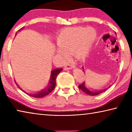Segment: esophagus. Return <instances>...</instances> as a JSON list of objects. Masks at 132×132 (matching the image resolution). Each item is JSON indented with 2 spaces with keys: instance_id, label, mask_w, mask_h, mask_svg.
<instances>
[{
  "instance_id": "obj_1",
  "label": "esophagus",
  "mask_w": 132,
  "mask_h": 132,
  "mask_svg": "<svg viewBox=\"0 0 132 132\" xmlns=\"http://www.w3.org/2000/svg\"><path fill=\"white\" fill-rule=\"evenodd\" d=\"M73 66L72 64H67L65 66H64V70H69V69H71L73 68Z\"/></svg>"
}]
</instances>
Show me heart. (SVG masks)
Masks as SVG:
<instances>
[{"instance_id":"b5f03b06","label":"heart","mask_w":132,"mask_h":132,"mask_svg":"<svg viewBox=\"0 0 132 132\" xmlns=\"http://www.w3.org/2000/svg\"><path fill=\"white\" fill-rule=\"evenodd\" d=\"M96 37L92 28L70 27L62 30L56 39L60 50L57 52L64 59L67 55L74 54L77 59H84L88 55Z\"/></svg>"}]
</instances>
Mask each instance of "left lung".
I'll list each match as a JSON object with an SVG mask.
<instances>
[{
    "label": "left lung",
    "instance_id": "left-lung-1",
    "mask_svg": "<svg viewBox=\"0 0 132 132\" xmlns=\"http://www.w3.org/2000/svg\"><path fill=\"white\" fill-rule=\"evenodd\" d=\"M82 69H83V71H84L83 68H82ZM79 88L81 91H83L84 93L87 94V95H91V96H94V95H98V94H100L104 92L105 91H106L107 90L106 88H105L104 90H98V91H97H97H90V90H88V89L86 87V84H85V82H82V83L81 84H80L79 86Z\"/></svg>",
    "mask_w": 132,
    "mask_h": 132
}]
</instances>
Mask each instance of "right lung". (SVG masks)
<instances>
[{
	"instance_id": "right-lung-1",
	"label": "right lung",
	"mask_w": 132,
	"mask_h": 132,
	"mask_svg": "<svg viewBox=\"0 0 132 132\" xmlns=\"http://www.w3.org/2000/svg\"><path fill=\"white\" fill-rule=\"evenodd\" d=\"M23 28L24 27H22L21 29H23ZM20 30H19V31H20ZM16 34H17V32L16 34H15V35ZM62 70H63V69L61 68V69H54V70H53L52 71H51L50 80V81H49V84H48L47 87L44 88L43 90H42L41 91H39L36 93H32V94L27 93V92H26V91H24L23 90H22V89L19 86H18L16 82L15 81V82L20 90H21L23 92L27 94H28V95H30L31 97H32L34 98H42V97H44L45 96L48 95L49 94L52 92V91L54 90L56 86V77L57 76L58 74H59L60 71H61Z\"/></svg>"
}]
</instances>
